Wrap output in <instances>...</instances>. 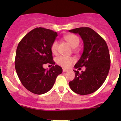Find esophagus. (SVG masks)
Returning a JSON list of instances; mask_svg holds the SVG:
<instances>
[{"mask_svg":"<svg viewBox=\"0 0 121 121\" xmlns=\"http://www.w3.org/2000/svg\"><path fill=\"white\" fill-rule=\"evenodd\" d=\"M68 69H65V68H63V72H67L68 71Z\"/></svg>","mask_w":121,"mask_h":121,"instance_id":"obj_1","label":"esophagus"}]
</instances>
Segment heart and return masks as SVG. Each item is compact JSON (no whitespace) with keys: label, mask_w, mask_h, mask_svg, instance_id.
Segmentation results:
<instances>
[{"label":"heart","mask_w":121,"mask_h":121,"mask_svg":"<svg viewBox=\"0 0 121 121\" xmlns=\"http://www.w3.org/2000/svg\"><path fill=\"white\" fill-rule=\"evenodd\" d=\"M64 39L71 45L73 48H75L79 44V39L77 36L74 35H68L64 36ZM58 48V42L55 40L53 42L51 46V51L53 54H56L57 52ZM75 61V59L73 57H65L61 56L56 58V63L63 67H69L72 63Z\"/></svg>","instance_id":"obj_1"}]
</instances>
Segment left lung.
I'll list each match as a JSON object with an SVG mask.
<instances>
[{
    "instance_id": "8db88e82",
    "label": "left lung",
    "mask_w": 121,
    "mask_h": 121,
    "mask_svg": "<svg viewBox=\"0 0 121 121\" xmlns=\"http://www.w3.org/2000/svg\"><path fill=\"white\" fill-rule=\"evenodd\" d=\"M78 33L84 43V50L75 68L85 67V70L79 73L74 71L75 78L69 82L72 91L80 95H88L97 91L103 84L110 68L111 59L105 41L90 27H80L69 30Z\"/></svg>"
}]
</instances>
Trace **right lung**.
Segmentation results:
<instances>
[{
	"label": "right lung",
	"instance_id": "obj_1",
	"mask_svg": "<svg viewBox=\"0 0 121 121\" xmlns=\"http://www.w3.org/2000/svg\"><path fill=\"white\" fill-rule=\"evenodd\" d=\"M57 36L53 30L37 27L28 33L18 44L16 71L23 86L33 93L40 95L50 91L63 71L58 65L48 70L43 68L47 63L55 64L51 46Z\"/></svg>",
	"mask_w": 121,
	"mask_h": 121
}]
</instances>
